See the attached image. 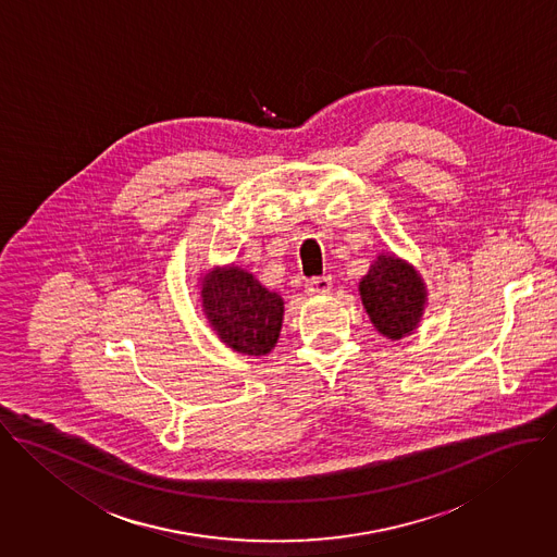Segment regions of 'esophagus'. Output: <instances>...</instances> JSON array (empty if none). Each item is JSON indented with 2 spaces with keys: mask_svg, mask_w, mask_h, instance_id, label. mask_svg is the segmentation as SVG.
<instances>
[{
  "mask_svg": "<svg viewBox=\"0 0 557 557\" xmlns=\"http://www.w3.org/2000/svg\"><path fill=\"white\" fill-rule=\"evenodd\" d=\"M332 277L330 275H323V277H312L308 284H306V293L308 295H327L332 290Z\"/></svg>",
  "mask_w": 557,
  "mask_h": 557,
  "instance_id": "esophagus-1",
  "label": "esophagus"
}]
</instances>
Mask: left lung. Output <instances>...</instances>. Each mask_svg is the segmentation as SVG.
<instances>
[{
  "mask_svg": "<svg viewBox=\"0 0 557 557\" xmlns=\"http://www.w3.org/2000/svg\"><path fill=\"white\" fill-rule=\"evenodd\" d=\"M359 297L374 330L387 339L413 334L429 304L420 271L394 251L379 253L359 282Z\"/></svg>",
  "mask_w": 557,
  "mask_h": 557,
  "instance_id": "1",
  "label": "left lung"
}]
</instances>
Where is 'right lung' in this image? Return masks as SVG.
<instances>
[{"mask_svg":"<svg viewBox=\"0 0 557 557\" xmlns=\"http://www.w3.org/2000/svg\"><path fill=\"white\" fill-rule=\"evenodd\" d=\"M198 288L202 312L227 348L251 357L275 348L284 321V299L277 293L236 264L209 269Z\"/></svg>","mask_w":557,"mask_h":557,"instance_id":"right-lung-1","label":"right lung"}]
</instances>
